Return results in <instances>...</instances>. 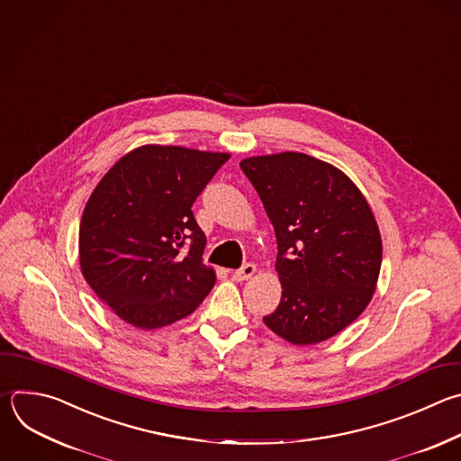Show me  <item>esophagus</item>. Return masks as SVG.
Returning a JSON list of instances; mask_svg holds the SVG:
<instances>
[{
	"label": "esophagus",
	"instance_id": "34e87169",
	"mask_svg": "<svg viewBox=\"0 0 461 461\" xmlns=\"http://www.w3.org/2000/svg\"><path fill=\"white\" fill-rule=\"evenodd\" d=\"M255 271H257V266H255V264H244L240 269L233 271V273H231V276H233V280L242 282V280H248L249 276H253V273H255Z\"/></svg>",
	"mask_w": 461,
	"mask_h": 461
}]
</instances>
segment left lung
<instances>
[{
  "label": "left lung",
  "mask_w": 461,
  "mask_h": 461,
  "mask_svg": "<svg viewBox=\"0 0 461 461\" xmlns=\"http://www.w3.org/2000/svg\"><path fill=\"white\" fill-rule=\"evenodd\" d=\"M276 237L282 296L264 324L294 346L324 342L367 308L382 266L375 215L355 183L298 151L248 158Z\"/></svg>",
  "instance_id": "1"
}]
</instances>
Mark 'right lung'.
<instances>
[{
    "label": "right lung",
    "instance_id": "1",
    "mask_svg": "<svg viewBox=\"0 0 461 461\" xmlns=\"http://www.w3.org/2000/svg\"><path fill=\"white\" fill-rule=\"evenodd\" d=\"M228 159L230 153L146 144L92 192L79 226L81 271L133 328L174 324L212 291L215 271L203 264L206 237L192 206Z\"/></svg>",
    "mask_w": 461,
    "mask_h": 461
}]
</instances>
